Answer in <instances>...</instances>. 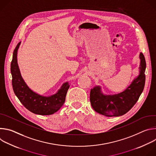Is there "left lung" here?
<instances>
[{
	"label": "left lung",
	"instance_id": "obj_1",
	"mask_svg": "<svg viewBox=\"0 0 156 156\" xmlns=\"http://www.w3.org/2000/svg\"><path fill=\"white\" fill-rule=\"evenodd\" d=\"M140 58V75L123 92L114 95H104L99 86H95L91 90L90 102L96 112L107 117H119L128 112L136 104L144 90L146 79V64L141 52Z\"/></svg>",
	"mask_w": 156,
	"mask_h": 156
}]
</instances>
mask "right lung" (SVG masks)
Segmentation results:
<instances>
[{
    "mask_svg": "<svg viewBox=\"0 0 156 156\" xmlns=\"http://www.w3.org/2000/svg\"><path fill=\"white\" fill-rule=\"evenodd\" d=\"M20 44V42L13 51L10 65L13 91L21 103L30 112L41 115H52L63 105L70 86L68 82L63 83L55 94L49 97L42 96L31 90L21 77L18 68L17 51Z\"/></svg>",
    "mask_w": 156,
    "mask_h": 156,
    "instance_id": "1",
    "label": "right lung"
}]
</instances>
